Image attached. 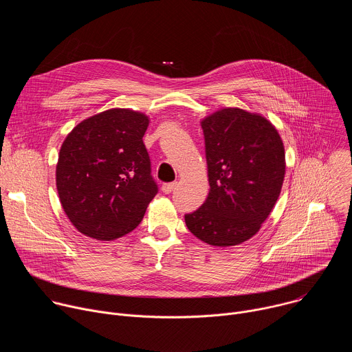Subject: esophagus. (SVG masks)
Listing matches in <instances>:
<instances>
[{
	"mask_svg": "<svg viewBox=\"0 0 352 352\" xmlns=\"http://www.w3.org/2000/svg\"><path fill=\"white\" fill-rule=\"evenodd\" d=\"M175 186H177V182H170V184H164L163 186H162V190H163V193H171L174 189H175Z\"/></svg>",
	"mask_w": 352,
	"mask_h": 352,
	"instance_id": "obj_1",
	"label": "esophagus"
}]
</instances>
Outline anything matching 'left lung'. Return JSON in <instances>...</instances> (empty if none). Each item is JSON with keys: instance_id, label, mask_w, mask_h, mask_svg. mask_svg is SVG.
I'll return each mask as SVG.
<instances>
[{"instance_id": "1", "label": "left lung", "mask_w": 352, "mask_h": 352, "mask_svg": "<svg viewBox=\"0 0 352 352\" xmlns=\"http://www.w3.org/2000/svg\"><path fill=\"white\" fill-rule=\"evenodd\" d=\"M210 190L185 214L200 241L227 248L252 238L272 213L285 175V152L276 126L262 114L226 107L200 120Z\"/></svg>"}]
</instances>
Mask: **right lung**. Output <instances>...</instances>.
<instances>
[{"mask_svg": "<svg viewBox=\"0 0 352 352\" xmlns=\"http://www.w3.org/2000/svg\"><path fill=\"white\" fill-rule=\"evenodd\" d=\"M150 118L110 109L79 122L61 144L56 184L72 226L98 241L117 239L142 221L157 193L143 135Z\"/></svg>", "mask_w": 352, "mask_h": 352, "instance_id": "1", "label": "right lung"}]
</instances>
